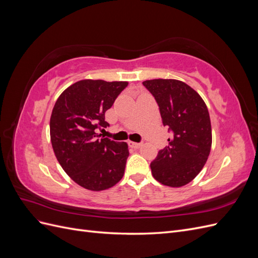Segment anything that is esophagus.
Instances as JSON below:
<instances>
[{
  "instance_id": "34e87169",
  "label": "esophagus",
  "mask_w": 258,
  "mask_h": 258,
  "mask_svg": "<svg viewBox=\"0 0 258 258\" xmlns=\"http://www.w3.org/2000/svg\"><path fill=\"white\" fill-rule=\"evenodd\" d=\"M129 145L131 146V147H134V148H139V147H141L142 146V143H137V142H129Z\"/></svg>"
}]
</instances>
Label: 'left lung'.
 Instances as JSON below:
<instances>
[{"label":"left lung","instance_id":"8db88e82","mask_svg":"<svg viewBox=\"0 0 258 258\" xmlns=\"http://www.w3.org/2000/svg\"><path fill=\"white\" fill-rule=\"evenodd\" d=\"M143 85L158 103L163 126L173 134L152 161V174L162 185L182 187L199 174L210 155L212 128L208 107L184 82L158 79Z\"/></svg>","mask_w":258,"mask_h":258}]
</instances>
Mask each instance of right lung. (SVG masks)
Returning <instances> with one entry per match:
<instances>
[{
	"mask_svg": "<svg viewBox=\"0 0 258 258\" xmlns=\"http://www.w3.org/2000/svg\"><path fill=\"white\" fill-rule=\"evenodd\" d=\"M128 82L83 80L57 99L50 116V141L60 166L84 188L100 191L118 183L129 156L126 142L100 138L105 112Z\"/></svg>",
	"mask_w": 258,
	"mask_h": 258,
	"instance_id": "1",
	"label": "right lung"
}]
</instances>
